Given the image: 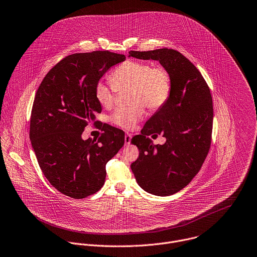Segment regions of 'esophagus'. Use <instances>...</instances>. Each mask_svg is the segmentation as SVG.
<instances>
[{
    "label": "esophagus",
    "mask_w": 257,
    "mask_h": 257,
    "mask_svg": "<svg viewBox=\"0 0 257 257\" xmlns=\"http://www.w3.org/2000/svg\"><path fill=\"white\" fill-rule=\"evenodd\" d=\"M131 138H132V134L127 132V133L125 134V144H126V145H129V144H130Z\"/></svg>",
    "instance_id": "1"
}]
</instances>
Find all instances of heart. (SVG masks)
Instances as JSON below:
<instances>
[{
    "label": "heart",
    "instance_id": "obj_1",
    "mask_svg": "<svg viewBox=\"0 0 257 257\" xmlns=\"http://www.w3.org/2000/svg\"><path fill=\"white\" fill-rule=\"evenodd\" d=\"M111 84L98 82L94 95L104 108L115 104L118 91L130 90L126 108L116 110L110 121L123 128L132 129L145 115L144 106L152 111L161 109L169 100L172 91L171 76L163 66H153L149 62L129 60L118 66L109 76Z\"/></svg>",
    "mask_w": 257,
    "mask_h": 257
}]
</instances>
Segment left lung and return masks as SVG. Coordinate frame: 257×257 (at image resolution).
<instances>
[{
	"mask_svg": "<svg viewBox=\"0 0 257 257\" xmlns=\"http://www.w3.org/2000/svg\"><path fill=\"white\" fill-rule=\"evenodd\" d=\"M129 57L157 60L171 76L169 100L146 122L141 134L131 139L139 149L131 169L145 191L172 195L191 182L209 152L213 125L210 89L199 70L176 50L130 51ZM153 134H162L167 142L154 146L149 137Z\"/></svg>",
	"mask_w": 257,
	"mask_h": 257,
	"instance_id": "obj_1",
	"label": "left lung"
}]
</instances>
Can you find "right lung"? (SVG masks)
<instances>
[{
    "label": "right lung",
    "mask_w": 257,
    "mask_h": 257,
    "mask_svg": "<svg viewBox=\"0 0 257 257\" xmlns=\"http://www.w3.org/2000/svg\"><path fill=\"white\" fill-rule=\"evenodd\" d=\"M125 59L109 51L69 55L47 73L37 90L31 143L43 174L66 196L82 199L99 191L107 162L124 145V131L108 124L101 127L98 139L83 140L82 133L102 111L94 95L96 84Z\"/></svg>",
    "instance_id": "1"
}]
</instances>
